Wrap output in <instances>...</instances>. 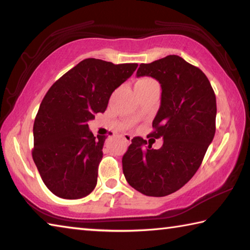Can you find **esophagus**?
<instances>
[{
    "label": "esophagus",
    "mask_w": 250,
    "mask_h": 250,
    "mask_svg": "<svg viewBox=\"0 0 250 250\" xmlns=\"http://www.w3.org/2000/svg\"><path fill=\"white\" fill-rule=\"evenodd\" d=\"M122 137H124V140H125L126 143H130V142H131V139H132V137H131V135L128 134V133H125L124 135H122Z\"/></svg>",
    "instance_id": "esophagus-1"
}]
</instances>
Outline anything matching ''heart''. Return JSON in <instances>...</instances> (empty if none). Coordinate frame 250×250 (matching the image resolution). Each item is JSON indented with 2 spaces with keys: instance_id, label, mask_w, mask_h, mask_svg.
<instances>
[{
  "instance_id": "1",
  "label": "heart",
  "mask_w": 250,
  "mask_h": 250,
  "mask_svg": "<svg viewBox=\"0 0 250 250\" xmlns=\"http://www.w3.org/2000/svg\"><path fill=\"white\" fill-rule=\"evenodd\" d=\"M155 83V82H154L153 79H151L149 77H145V78L139 79L135 84H137V86H139V84H146V83Z\"/></svg>"
}]
</instances>
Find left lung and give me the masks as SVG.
<instances>
[{
	"label": "left lung",
	"instance_id": "8db88e82",
	"mask_svg": "<svg viewBox=\"0 0 250 250\" xmlns=\"http://www.w3.org/2000/svg\"><path fill=\"white\" fill-rule=\"evenodd\" d=\"M138 77L150 76L162 95L149 137L163 139L158 150L135 137L122 156L128 183L146 196L176 192L195 174L216 130V97L203 71L176 55L140 64Z\"/></svg>",
	"mask_w": 250,
	"mask_h": 250
}]
</instances>
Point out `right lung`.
I'll return each instance as SVG.
<instances>
[{"label":"right lung","mask_w":250,"mask_h":250,"mask_svg":"<svg viewBox=\"0 0 250 250\" xmlns=\"http://www.w3.org/2000/svg\"><path fill=\"white\" fill-rule=\"evenodd\" d=\"M137 67L87 58L46 92L34 121L32 155L56 196L77 200L94 191L105 137H94L87 122L105 111L110 96Z\"/></svg>","instance_id":"1"}]
</instances>
